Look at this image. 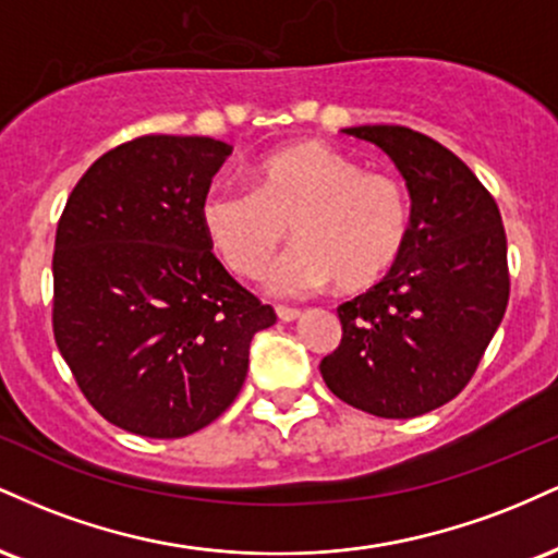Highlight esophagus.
I'll list each match as a JSON object with an SVG mask.
<instances>
[{
  "label": "esophagus",
  "instance_id": "esophagus-1",
  "mask_svg": "<svg viewBox=\"0 0 558 558\" xmlns=\"http://www.w3.org/2000/svg\"><path fill=\"white\" fill-rule=\"evenodd\" d=\"M278 319H283V323H293V319L301 317L299 310H293V306H278Z\"/></svg>",
  "mask_w": 558,
  "mask_h": 558
}]
</instances>
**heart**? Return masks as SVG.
<instances>
[{"label":"heart","mask_w":558,"mask_h":558,"mask_svg":"<svg viewBox=\"0 0 558 558\" xmlns=\"http://www.w3.org/2000/svg\"><path fill=\"white\" fill-rule=\"evenodd\" d=\"M204 235L239 278L267 270L288 228L299 243L267 272L278 296L373 288L390 272L412 233V198L388 172L317 141H299L262 157L252 189L215 183L202 198Z\"/></svg>","instance_id":"heart-1"}]
</instances>
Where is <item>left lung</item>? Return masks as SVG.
<instances>
[{
    "label": "left lung",
    "mask_w": 558,
    "mask_h": 558,
    "mask_svg": "<svg viewBox=\"0 0 558 558\" xmlns=\"http://www.w3.org/2000/svg\"><path fill=\"white\" fill-rule=\"evenodd\" d=\"M407 181L412 233L380 283L338 306L343 338L319 362L338 399L386 420L444 407L475 375L509 304L501 213L446 146L403 125L343 128Z\"/></svg>",
    "instance_id": "1"
}]
</instances>
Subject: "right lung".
<instances>
[{"mask_svg":"<svg viewBox=\"0 0 558 558\" xmlns=\"http://www.w3.org/2000/svg\"><path fill=\"white\" fill-rule=\"evenodd\" d=\"M230 151L207 136L114 146L57 226V349L96 412L144 438H183L220 417L246 380L252 338L275 325L198 217Z\"/></svg>","mask_w":558,"mask_h":558,"instance_id":"1","label":"right lung"}]
</instances>
